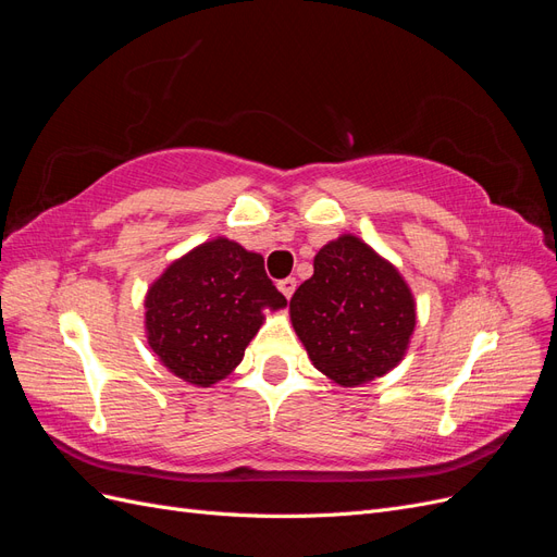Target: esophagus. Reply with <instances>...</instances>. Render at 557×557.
Instances as JSON below:
<instances>
[{
	"instance_id": "obj_1",
	"label": "esophagus",
	"mask_w": 557,
	"mask_h": 557,
	"mask_svg": "<svg viewBox=\"0 0 557 557\" xmlns=\"http://www.w3.org/2000/svg\"><path fill=\"white\" fill-rule=\"evenodd\" d=\"M295 288H297V281L293 278V276H288V278H281L278 281V290L285 295V297H293V293H295Z\"/></svg>"
}]
</instances>
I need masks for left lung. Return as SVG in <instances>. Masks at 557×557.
<instances>
[{"label": "left lung", "mask_w": 557, "mask_h": 557, "mask_svg": "<svg viewBox=\"0 0 557 557\" xmlns=\"http://www.w3.org/2000/svg\"><path fill=\"white\" fill-rule=\"evenodd\" d=\"M290 318L320 372L360 385L401 360L416 307L393 264L360 239L339 237L318 250L313 276L290 299Z\"/></svg>", "instance_id": "1"}]
</instances>
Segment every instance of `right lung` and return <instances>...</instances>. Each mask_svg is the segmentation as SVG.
I'll use <instances>...</instances> for the list:
<instances>
[{
	"mask_svg": "<svg viewBox=\"0 0 557 557\" xmlns=\"http://www.w3.org/2000/svg\"><path fill=\"white\" fill-rule=\"evenodd\" d=\"M285 305L262 256L227 239L207 242L150 285L148 344L176 376L209 387L242 362L262 309Z\"/></svg>",
	"mask_w": 557,
	"mask_h": 557,
	"instance_id": "add662e5",
	"label": "right lung"
}]
</instances>
